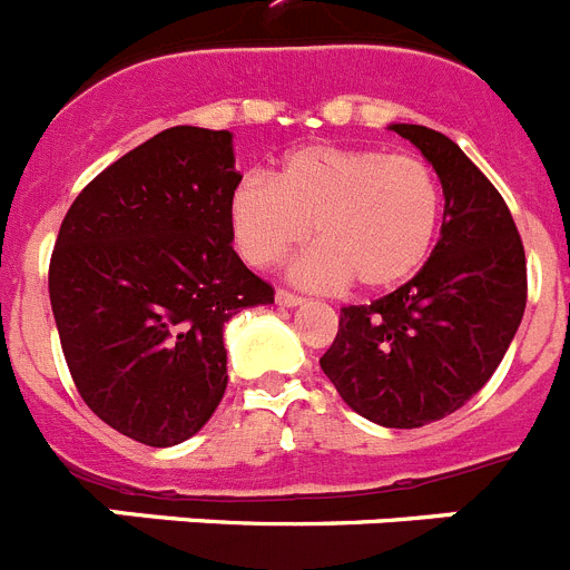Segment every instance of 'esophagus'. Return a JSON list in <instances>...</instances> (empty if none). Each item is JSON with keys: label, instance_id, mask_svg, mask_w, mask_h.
Returning a JSON list of instances; mask_svg holds the SVG:
<instances>
[{"label": "esophagus", "instance_id": "esophagus-1", "mask_svg": "<svg viewBox=\"0 0 570 570\" xmlns=\"http://www.w3.org/2000/svg\"><path fill=\"white\" fill-rule=\"evenodd\" d=\"M275 301H278L281 306H298V304H304V298H301V295H295V292H289V289H278V292H275Z\"/></svg>", "mask_w": 570, "mask_h": 570}]
</instances>
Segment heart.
<instances>
[{"instance_id":"obj_1","label":"heart","mask_w":570,"mask_h":570,"mask_svg":"<svg viewBox=\"0 0 570 570\" xmlns=\"http://www.w3.org/2000/svg\"><path fill=\"white\" fill-rule=\"evenodd\" d=\"M229 220L252 266L281 264L315 229L321 246L295 266V278L390 289L428 261L442 186L422 157L318 142L292 151L278 180L249 171L232 191Z\"/></svg>"}]
</instances>
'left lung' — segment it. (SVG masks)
Masks as SVG:
<instances>
[{"label": "left lung", "instance_id": "1", "mask_svg": "<svg viewBox=\"0 0 570 570\" xmlns=\"http://www.w3.org/2000/svg\"><path fill=\"white\" fill-rule=\"evenodd\" d=\"M390 128L442 180V237L407 284L341 309L321 370L355 413L410 430L456 413L488 384L522 321L528 266L508 203L462 148L433 128Z\"/></svg>", "mask_w": 570, "mask_h": 570}]
</instances>
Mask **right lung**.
<instances>
[{"mask_svg":"<svg viewBox=\"0 0 570 570\" xmlns=\"http://www.w3.org/2000/svg\"><path fill=\"white\" fill-rule=\"evenodd\" d=\"M237 183L229 131L175 126L94 177L59 226L48 292L77 393L148 448L209 422L226 321L275 301L232 249Z\"/></svg>","mask_w":570,"mask_h":570,"instance_id":"add662e5","label":"right lung"}]
</instances>
